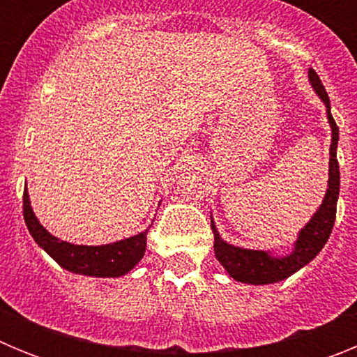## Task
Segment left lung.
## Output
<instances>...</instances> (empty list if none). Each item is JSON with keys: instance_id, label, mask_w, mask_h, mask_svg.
<instances>
[{"instance_id": "obj_1", "label": "left lung", "mask_w": 357, "mask_h": 357, "mask_svg": "<svg viewBox=\"0 0 357 357\" xmlns=\"http://www.w3.org/2000/svg\"><path fill=\"white\" fill-rule=\"evenodd\" d=\"M309 80L321 102L327 107V118H329L331 128H333V143H331V159H329V188L320 209L317 211L311 222L301 230L298 239L295 243V250L286 257H272L268 252L247 250V248L232 247L223 241L218 234L214 222L211 220V229L214 234V254L216 259L222 263L229 275L239 282L247 284H272L284 280L286 277L293 275L296 270L317 257L318 252L329 239L333 232L334 220H336V204L340 195V166L336 159V148H338V125L331 114V102L326 87L321 84L314 69H309Z\"/></svg>"}]
</instances>
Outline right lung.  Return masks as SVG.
<instances>
[{
  "label": "right lung",
  "instance_id": "1",
  "mask_svg": "<svg viewBox=\"0 0 357 357\" xmlns=\"http://www.w3.org/2000/svg\"><path fill=\"white\" fill-rule=\"evenodd\" d=\"M23 216L37 245L48 252L62 268L73 273L91 277H121L139 263L146 250L148 230L102 247H85V245L59 241L36 218L26 189L23 195Z\"/></svg>",
  "mask_w": 357,
  "mask_h": 357
}]
</instances>
